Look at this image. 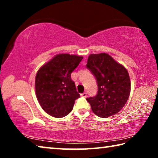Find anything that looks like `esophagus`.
<instances>
[{"label":"esophagus","instance_id":"1","mask_svg":"<svg viewBox=\"0 0 158 158\" xmlns=\"http://www.w3.org/2000/svg\"><path fill=\"white\" fill-rule=\"evenodd\" d=\"M81 96H82V97H84V98H86V96H87V93H85V92L83 93H81Z\"/></svg>","mask_w":158,"mask_h":158}]
</instances>
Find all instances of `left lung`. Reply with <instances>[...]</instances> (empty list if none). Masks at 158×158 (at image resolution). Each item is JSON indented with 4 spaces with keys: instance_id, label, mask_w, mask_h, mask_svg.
I'll return each mask as SVG.
<instances>
[{
    "instance_id": "8db88e82",
    "label": "left lung",
    "mask_w": 158,
    "mask_h": 158,
    "mask_svg": "<svg viewBox=\"0 0 158 158\" xmlns=\"http://www.w3.org/2000/svg\"><path fill=\"white\" fill-rule=\"evenodd\" d=\"M87 68L97 80L98 90L86 98L93 113L100 118L117 114L126 104L131 84L127 69L106 53L89 55Z\"/></svg>"
}]
</instances>
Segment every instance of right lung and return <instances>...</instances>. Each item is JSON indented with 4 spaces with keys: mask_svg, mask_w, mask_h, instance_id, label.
<instances>
[{
    "mask_svg": "<svg viewBox=\"0 0 158 158\" xmlns=\"http://www.w3.org/2000/svg\"><path fill=\"white\" fill-rule=\"evenodd\" d=\"M83 59L82 56L60 53L42 65L35 77V93L43 110L50 116L62 118L73 110L80 97L71 73Z\"/></svg>",
    "mask_w": 158,
    "mask_h": 158,
    "instance_id": "obj_1",
    "label": "right lung"
}]
</instances>
